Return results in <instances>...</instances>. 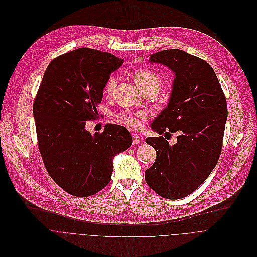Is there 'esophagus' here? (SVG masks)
Instances as JSON below:
<instances>
[{
    "label": "esophagus",
    "mask_w": 257,
    "mask_h": 257,
    "mask_svg": "<svg viewBox=\"0 0 257 257\" xmlns=\"http://www.w3.org/2000/svg\"><path fill=\"white\" fill-rule=\"evenodd\" d=\"M142 142V138L139 136V135H133V144L134 145H137V144H139V143H141Z\"/></svg>",
    "instance_id": "1"
}]
</instances>
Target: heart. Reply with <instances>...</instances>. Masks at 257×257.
Returning a JSON list of instances; mask_svg holds the SVG:
<instances>
[{
  "mask_svg": "<svg viewBox=\"0 0 257 257\" xmlns=\"http://www.w3.org/2000/svg\"><path fill=\"white\" fill-rule=\"evenodd\" d=\"M134 80L139 88H144V87H155L156 89L159 90L161 86V80L160 77L150 70H139L135 73L134 75ZM117 84V80L114 76L110 77L106 83L105 86V92L107 94H110L113 89L115 88ZM144 117V113H139V114H131V113H122L120 114L119 118L122 122H124L126 125L132 126V127H137L140 123V118Z\"/></svg>",
  "mask_w": 257,
  "mask_h": 257,
  "instance_id": "1",
  "label": "heart"
}]
</instances>
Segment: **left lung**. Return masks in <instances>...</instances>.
<instances>
[{
	"label": "left lung",
	"mask_w": 257,
	"mask_h": 257,
	"mask_svg": "<svg viewBox=\"0 0 257 257\" xmlns=\"http://www.w3.org/2000/svg\"><path fill=\"white\" fill-rule=\"evenodd\" d=\"M149 62L161 64L174 74L167 106L151 128L159 135L178 132V136L174 145L162 136L146 139L157 157L146 170L145 179L159 195L182 198L208 178L218 162L227 102L217 75L206 61L174 48L151 55Z\"/></svg>",
	"instance_id": "1"
}]
</instances>
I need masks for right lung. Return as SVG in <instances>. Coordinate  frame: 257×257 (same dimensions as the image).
I'll list each match as a JSON object with an SVG mask.
<instances>
[{
  "label": "right lung",
  "mask_w": 257,
  "mask_h": 257,
  "mask_svg": "<svg viewBox=\"0 0 257 257\" xmlns=\"http://www.w3.org/2000/svg\"><path fill=\"white\" fill-rule=\"evenodd\" d=\"M123 59L87 47L50 62L33 103L38 148L45 168L59 186L89 196L111 179L113 158L132 145L130 132L107 124L101 134L86 130L95 119L111 73Z\"/></svg>",
  "instance_id": "1"
}]
</instances>
